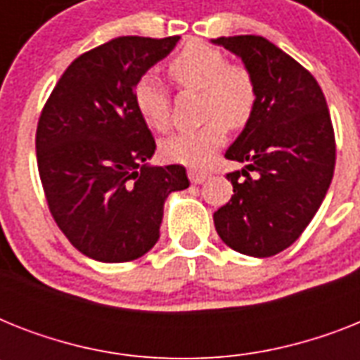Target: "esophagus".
Listing matches in <instances>:
<instances>
[{
    "label": "esophagus",
    "instance_id": "obj_1",
    "mask_svg": "<svg viewBox=\"0 0 360 360\" xmlns=\"http://www.w3.org/2000/svg\"><path fill=\"white\" fill-rule=\"evenodd\" d=\"M209 177V172H203V169H188V179L194 185H200Z\"/></svg>",
    "mask_w": 360,
    "mask_h": 360
}]
</instances>
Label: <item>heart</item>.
<instances>
[{
  "instance_id": "heart-1",
  "label": "heart",
  "mask_w": 360,
  "mask_h": 360,
  "mask_svg": "<svg viewBox=\"0 0 360 360\" xmlns=\"http://www.w3.org/2000/svg\"><path fill=\"white\" fill-rule=\"evenodd\" d=\"M175 86L186 91H202V127L168 136L160 153L172 162L202 168L228 140V130L250 123L257 108V86L252 70L231 63L226 53L207 42L191 41L168 63ZM136 112L153 130L164 132L172 120L168 91L151 75L141 76L132 89Z\"/></svg>"
}]
</instances>
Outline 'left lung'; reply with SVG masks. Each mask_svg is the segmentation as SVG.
<instances>
[{"label": "left lung", "instance_id": "obj_1", "mask_svg": "<svg viewBox=\"0 0 360 360\" xmlns=\"http://www.w3.org/2000/svg\"><path fill=\"white\" fill-rule=\"evenodd\" d=\"M257 86V108L228 160L246 168L226 177L233 196L214 211L220 239L236 252L269 257L307 230L335 174L336 141L321 87L301 63L259 35L219 37Z\"/></svg>", "mask_w": 360, "mask_h": 360}]
</instances>
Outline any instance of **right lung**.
I'll list each match as a JSON object with an SVG mask.
<instances>
[{"instance_id":"1","label":"right lung","mask_w":360,"mask_h":360,"mask_svg":"<svg viewBox=\"0 0 360 360\" xmlns=\"http://www.w3.org/2000/svg\"><path fill=\"white\" fill-rule=\"evenodd\" d=\"M179 37H120L82 53L37 124V166L56 224L97 262H132L158 240L164 200L188 183L181 164L147 166L157 149L134 84Z\"/></svg>"}]
</instances>
